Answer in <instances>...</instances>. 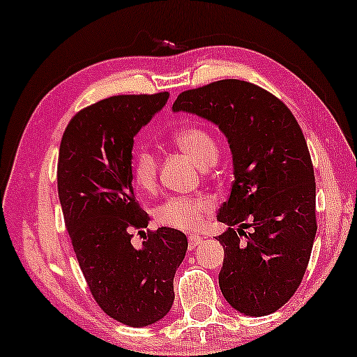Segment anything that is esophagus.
Listing matches in <instances>:
<instances>
[{
	"label": "esophagus",
	"instance_id": "1",
	"mask_svg": "<svg viewBox=\"0 0 357 357\" xmlns=\"http://www.w3.org/2000/svg\"><path fill=\"white\" fill-rule=\"evenodd\" d=\"M202 241H204V238L199 237V236H189V248L192 250L195 245H199V243H202Z\"/></svg>",
	"mask_w": 357,
	"mask_h": 357
}]
</instances>
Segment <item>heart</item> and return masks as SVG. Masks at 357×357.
<instances>
[{
	"instance_id": "1",
	"label": "heart",
	"mask_w": 357,
	"mask_h": 357,
	"mask_svg": "<svg viewBox=\"0 0 357 357\" xmlns=\"http://www.w3.org/2000/svg\"><path fill=\"white\" fill-rule=\"evenodd\" d=\"M173 142L181 151L192 157L202 168H208L218 158L215 136L205 128L189 125L173 135ZM132 183L142 190H153L157 185L158 160L151 149H139L132 155ZM213 208L205 195H173L163 200L153 211L158 225L179 231H195L204 225V218Z\"/></svg>"
}]
</instances>
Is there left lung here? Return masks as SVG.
<instances>
[{"mask_svg": "<svg viewBox=\"0 0 357 357\" xmlns=\"http://www.w3.org/2000/svg\"><path fill=\"white\" fill-rule=\"evenodd\" d=\"M173 110L213 121L229 141L234 181L216 218L229 226L216 237L225 247L220 289L238 312L268 316L300 287L317 231L314 168L301 128L279 98L242 79L183 91Z\"/></svg>", "mask_w": 357, "mask_h": 357, "instance_id": "obj_1", "label": "left lung"}]
</instances>
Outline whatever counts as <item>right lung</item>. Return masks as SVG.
<instances>
[{
  "label": "right lung",
  "instance_id": "right-lung-1",
  "mask_svg": "<svg viewBox=\"0 0 357 357\" xmlns=\"http://www.w3.org/2000/svg\"><path fill=\"white\" fill-rule=\"evenodd\" d=\"M168 93L121 94L88 105L63 131L57 190L79 269L100 310L130 327H146L172 310L173 278L188 238L172 227L146 229L132 192V137ZM145 234L141 249L132 231Z\"/></svg>",
  "mask_w": 357,
  "mask_h": 357
}]
</instances>
